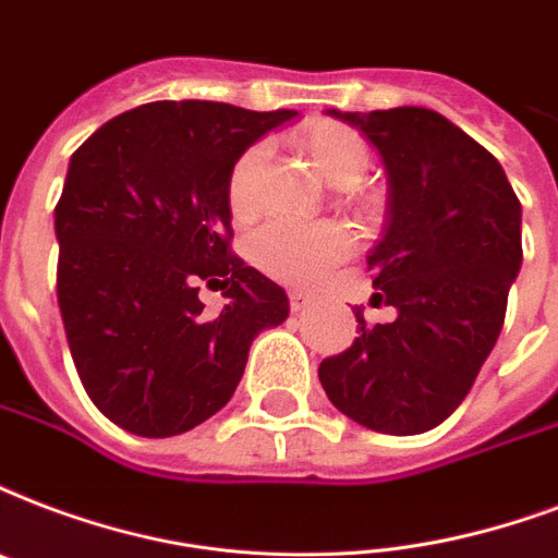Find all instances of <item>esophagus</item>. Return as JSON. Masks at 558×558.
Instances as JSON below:
<instances>
[{"mask_svg": "<svg viewBox=\"0 0 558 558\" xmlns=\"http://www.w3.org/2000/svg\"><path fill=\"white\" fill-rule=\"evenodd\" d=\"M310 301H313V298L307 295V292H301V289H289V307L295 310H304L310 304Z\"/></svg>", "mask_w": 558, "mask_h": 558, "instance_id": "34e87169", "label": "esophagus"}]
</instances>
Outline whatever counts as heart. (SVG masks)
Wrapping results in <instances>:
<instances>
[{
	"label": "heart",
	"instance_id": "1",
	"mask_svg": "<svg viewBox=\"0 0 558 558\" xmlns=\"http://www.w3.org/2000/svg\"><path fill=\"white\" fill-rule=\"evenodd\" d=\"M298 148L327 184L339 186V202L354 210H372V198L360 190V181L372 166V148L360 131L333 119H313L298 131ZM263 155V146H248L228 169L225 198L233 222H251L257 216V172ZM348 251L351 236L336 222H269L251 236V260L257 263V269L292 287L322 280Z\"/></svg>",
	"mask_w": 558,
	"mask_h": 558
}]
</instances>
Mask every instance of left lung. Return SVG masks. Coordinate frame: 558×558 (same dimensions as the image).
Returning <instances> with one entry per match:
<instances>
[{
	"label": "left lung",
	"mask_w": 558,
	"mask_h": 558,
	"mask_svg": "<svg viewBox=\"0 0 558 558\" xmlns=\"http://www.w3.org/2000/svg\"><path fill=\"white\" fill-rule=\"evenodd\" d=\"M380 151L389 228L368 257L395 322L365 325L318 365L336 410L368 430L415 436L465 401L506 318L521 269V202L504 166L427 108L339 113Z\"/></svg>",
	"instance_id": "left-lung-1"
}]
</instances>
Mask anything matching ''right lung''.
<instances>
[{
	"instance_id": "obj_1",
	"label": "right lung",
	"mask_w": 558,
	"mask_h": 558,
	"mask_svg": "<svg viewBox=\"0 0 558 558\" xmlns=\"http://www.w3.org/2000/svg\"><path fill=\"white\" fill-rule=\"evenodd\" d=\"M295 110L148 101L84 140L54 207L58 307L90 401L122 430L166 439L231 401L254 336L287 292L231 251L225 184L240 151ZM202 286L229 304L204 317Z\"/></svg>"
}]
</instances>
